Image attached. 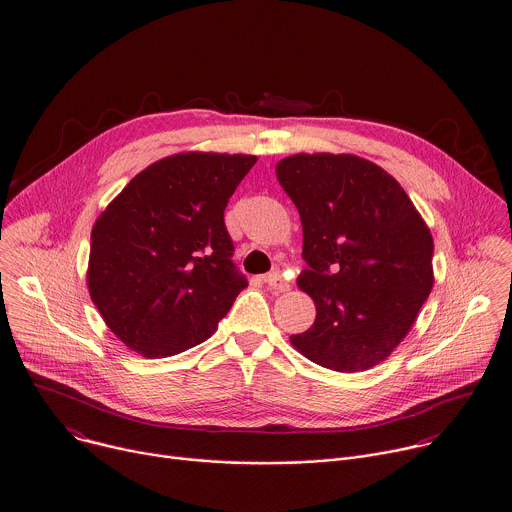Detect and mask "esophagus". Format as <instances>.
<instances>
[{"label":"esophagus","mask_w":512,"mask_h":512,"mask_svg":"<svg viewBox=\"0 0 512 512\" xmlns=\"http://www.w3.org/2000/svg\"><path fill=\"white\" fill-rule=\"evenodd\" d=\"M267 284L274 292H288L290 290V282L280 272H271L267 276Z\"/></svg>","instance_id":"esophagus-1"}]
</instances>
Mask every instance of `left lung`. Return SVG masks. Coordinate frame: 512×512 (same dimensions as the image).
<instances>
[{
	"mask_svg": "<svg viewBox=\"0 0 512 512\" xmlns=\"http://www.w3.org/2000/svg\"><path fill=\"white\" fill-rule=\"evenodd\" d=\"M276 178L300 212L298 286L317 307L290 340L327 369L365 371L389 358L433 288L431 232L400 183L360 156L294 154Z\"/></svg>",
	"mask_w": 512,
	"mask_h": 512,
	"instance_id": "obj_1",
	"label": "left lung"
}]
</instances>
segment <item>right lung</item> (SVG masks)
<instances>
[{
	"mask_svg": "<svg viewBox=\"0 0 512 512\" xmlns=\"http://www.w3.org/2000/svg\"><path fill=\"white\" fill-rule=\"evenodd\" d=\"M257 162L185 152L129 181L92 228L89 292L102 319L145 358L207 340L247 286L224 211Z\"/></svg>",
	"mask_w": 512,
	"mask_h": 512,
	"instance_id": "right-lung-1",
	"label": "right lung"
}]
</instances>
